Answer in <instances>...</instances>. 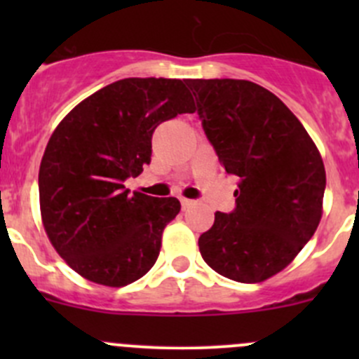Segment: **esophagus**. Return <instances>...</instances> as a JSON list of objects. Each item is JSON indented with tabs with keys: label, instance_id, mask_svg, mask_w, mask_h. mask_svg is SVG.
Returning a JSON list of instances; mask_svg holds the SVG:
<instances>
[{
	"label": "esophagus",
	"instance_id": "34e87169",
	"mask_svg": "<svg viewBox=\"0 0 359 359\" xmlns=\"http://www.w3.org/2000/svg\"><path fill=\"white\" fill-rule=\"evenodd\" d=\"M180 205H182V208L186 210V208H191V206L194 205V201L193 200H187V198H180Z\"/></svg>",
	"mask_w": 359,
	"mask_h": 359
}]
</instances>
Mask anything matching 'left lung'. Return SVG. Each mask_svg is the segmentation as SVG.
I'll use <instances>...</instances> for the list:
<instances>
[{
    "mask_svg": "<svg viewBox=\"0 0 359 359\" xmlns=\"http://www.w3.org/2000/svg\"><path fill=\"white\" fill-rule=\"evenodd\" d=\"M203 130L227 173L240 177L236 208L215 213L198 240L215 273L260 283L283 271L323 215V159L297 116L247 79H187Z\"/></svg>",
    "mask_w": 359,
    "mask_h": 359,
    "instance_id": "left-lung-1",
    "label": "left lung"
}]
</instances>
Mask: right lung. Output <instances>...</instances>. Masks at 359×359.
Instances as JSON below:
<instances>
[{
    "mask_svg": "<svg viewBox=\"0 0 359 359\" xmlns=\"http://www.w3.org/2000/svg\"><path fill=\"white\" fill-rule=\"evenodd\" d=\"M196 106L182 79L126 78L104 86L59 123L39 166V208L50 243L79 276L125 287L156 262L177 198L125 189L151 161L159 123Z\"/></svg>",
    "mask_w": 359,
    "mask_h": 359,
    "instance_id": "obj_1",
    "label": "right lung"
}]
</instances>
